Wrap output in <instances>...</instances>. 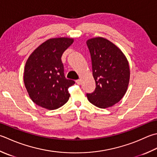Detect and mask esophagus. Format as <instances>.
Returning a JSON list of instances; mask_svg holds the SVG:
<instances>
[{
	"instance_id": "obj_1",
	"label": "esophagus",
	"mask_w": 157,
	"mask_h": 157,
	"mask_svg": "<svg viewBox=\"0 0 157 157\" xmlns=\"http://www.w3.org/2000/svg\"><path fill=\"white\" fill-rule=\"evenodd\" d=\"M75 82H76V83H77V84H78V85H80L81 83H82V80H81V79H78V80H76Z\"/></svg>"
}]
</instances>
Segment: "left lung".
<instances>
[{"mask_svg":"<svg viewBox=\"0 0 157 157\" xmlns=\"http://www.w3.org/2000/svg\"><path fill=\"white\" fill-rule=\"evenodd\" d=\"M92 69L96 88L87 93L88 101L99 108L119 102L127 90L130 78L128 63L120 49L106 39H88Z\"/></svg>","mask_w":157,"mask_h":157,"instance_id":"8db88e82","label":"left lung"}]
</instances>
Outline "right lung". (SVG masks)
I'll use <instances>...</instances> for the list:
<instances>
[{
    "label": "right lung",
    "mask_w": 157,
    "mask_h": 157,
    "mask_svg": "<svg viewBox=\"0 0 157 157\" xmlns=\"http://www.w3.org/2000/svg\"><path fill=\"white\" fill-rule=\"evenodd\" d=\"M73 42V39L65 37L48 39L28 58L24 82L36 105L56 109L69 100L68 89L75 82L66 79L61 57Z\"/></svg>",
    "instance_id": "right-lung-1"
}]
</instances>
